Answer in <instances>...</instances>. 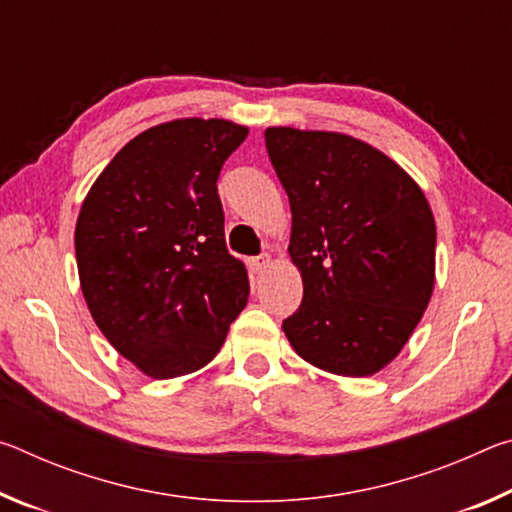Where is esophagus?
I'll list each match as a JSON object with an SVG mask.
<instances>
[{"mask_svg": "<svg viewBox=\"0 0 512 512\" xmlns=\"http://www.w3.org/2000/svg\"><path fill=\"white\" fill-rule=\"evenodd\" d=\"M268 264H271V255H268V253H264V255H257V257L250 259V268H253L255 273H262V271H266Z\"/></svg>", "mask_w": 512, "mask_h": 512, "instance_id": "34e87169", "label": "esophagus"}]
</instances>
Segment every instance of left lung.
<instances>
[{
	"label": "left lung",
	"mask_w": 512,
	"mask_h": 512,
	"mask_svg": "<svg viewBox=\"0 0 512 512\" xmlns=\"http://www.w3.org/2000/svg\"><path fill=\"white\" fill-rule=\"evenodd\" d=\"M266 149L289 196V255L305 289L284 334L311 366L375 375L411 339L436 284L427 196L352 135L271 126Z\"/></svg>",
	"instance_id": "left-lung-1"
}]
</instances>
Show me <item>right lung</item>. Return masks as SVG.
Here are the masks:
<instances>
[{"label": "right lung", "instance_id": "1", "mask_svg": "<svg viewBox=\"0 0 512 512\" xmlns=\"http://www.w3.org/2000/svg\"><path fill=\"white\" fill-rule=\"evenodd\" d=\"M248 137L228 119L183 117L133 137L94 180L74 230L94 323L153 379L205 368L246 307V264L225 248L216 180Z\"/></svg>", "mask_w": 512, "mask_h": 512}]
</instances>
